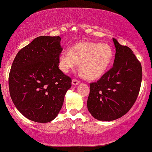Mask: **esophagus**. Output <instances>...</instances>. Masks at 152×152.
Listing matches in <instances>:
<instances>
[{"label":"esophagus","instance_id":"esophagus-1","mask_svg":"<svg viewBox=\"0 0 152 152\" xmlns=\"http://www.w3.org/2000/svg\"><path fill=\"white\" fill-rule=\"evenodd\" d=\"M72 83L73 86H77L80 83V80H78L76 79H73Z\"/></svg>","mask_w":152,"mask_h":152}]
</instances>
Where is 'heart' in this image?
<instances>
[{"instance_id":"1","label":"heart","mask_w":152,"mask_h":152,"mask_svg":"<svg viewBox=\"0 0 152 152\" xmlns=\"http://www.w3.org/2000/svg\"><path fill=\"white\" fill-rule=\"evenodd\" d=\"M113 53L110 45L84 41L72 46L70 50H63L59 55V69L64 73L74 69L80 63L79 70L84 78H98L110 64Z\"/></svg>"}]
</instances>
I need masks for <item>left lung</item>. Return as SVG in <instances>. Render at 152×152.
<instances>
[{
	"label": "left lung",
	"mask_w": 152,
	"mask_h": 152,
	"mask_svg": "<svg viewBox=\"0 0 152 152\" xmlns=\"http://www.w3.org/2000/svg\"><path fill=\"white\" fill-rule=\"evenodd\" d=\"M116 54L113 67L90 84L87 106L94 118L111 121L125 115L135 102L141 86L142 66L131 49L113 38Z\"/></svg>",
	"instance_id": "obj_1"
}]
</instances>
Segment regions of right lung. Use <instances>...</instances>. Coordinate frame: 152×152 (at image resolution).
<instances>
[{"mask_svg":"<svg viewBox=\"0 0 152 152\" xmlns=\"http://www.w3.org/2000/svg\"><path fill=\"white\" fill-rule=\"evenodd\" d=\"M60 41L59 36L36 38L17 53L11 66V99L17 110L33 121L48 123L56 118L72 86V79L59 69Z\"/></svg>","mask_w":152,"mask_h":152,"instance_id":"right-lung-1","label":"right lung"}]
</instances>
